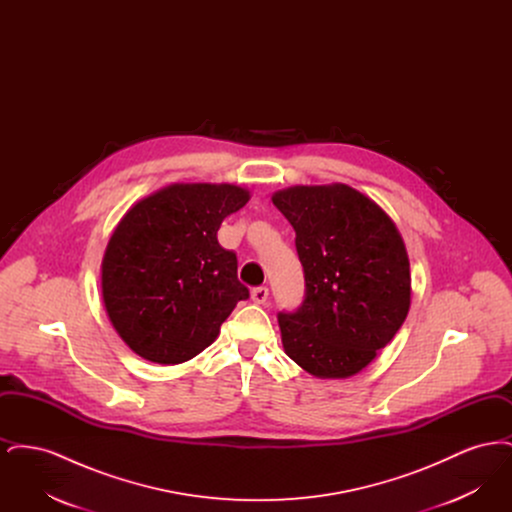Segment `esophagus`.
Returning <instances> with one entry per match:
<instances>
[{
    "instance_id": "esophagus-1",
    "label": "esophagus",
    "mask_w": 512,
    "mask_h": 512,
    "mask_svg": "<svg viewBox=\"0 0 512 512\" xmlns=\"http://www.w3.org/2000/svg\"><path fill=\"white\" fill-rule=\"evenodd\" d=\"M251 299H253L255 303L263 305V303L268 299V288H265V286H261V288H253V290H251Z\"/></svg>"
}]
</instances>
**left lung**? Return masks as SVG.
I'll list each match as a JSON object with an SVG mask.
<instances>
[{
    "label": "left lung",
    "mask_w": 512,
    "mask_h": 512,
    "mask_svg": "<svg viewBox=\"0 0 512 512\" xmlns=\"http://www.w3.org/2000/svg\"><path fill=\"white\" fill-rule=\"evenodd\" d=\"M272 203L295 230L305 299L278 313L286 355L317 378H349L384 349L411 307L403 238L370 197L347 184L293 186Z\"/></svg>",
    "instance_id": "1"
}]
</instances>
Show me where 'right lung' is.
Listing matches in <instances>:
<instances>
[{"label": "right lung", "mask_w": 512, "mask_h": 512, "mask_svg": "<svg viewBox=\"0 0 512 512\" xmlns=\"http://www.w3.org/2000/svg\"><path fill=\"white\" fill-rule=\"evenodd\" d=\"M249 192L234 184H172L138 201L117 224L101 263V295L122 341L159 365L190 361L219 336L249 290L222 220Z\"/></svg>", "instance_id": "obj_1"}]
</instances>
